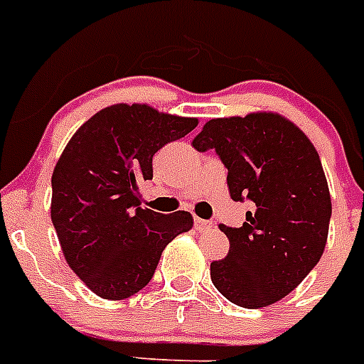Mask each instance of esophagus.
I'll return each mask as SVG.
<instances>
[{"mask_svg": "<svg viewBox=\"0 0 364 364\" xmlns=\"http://www.w3.org/2000/svg\"><path fill=\"white\" fill-rule=\"evenodd\" d=\"M194 228H196L198 231H207V229L213 228V222H210V220L200 218V216H194Z\"/></svg>", "mask_w": 364, "mask_h": 364, "instance_id": "1", "label": "esophagus"}]
</instances>
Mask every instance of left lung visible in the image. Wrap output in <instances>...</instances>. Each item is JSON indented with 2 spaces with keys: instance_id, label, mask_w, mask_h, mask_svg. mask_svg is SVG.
<instances>
[{
  "instance_id": "left-lung-1",
  "label": "left lung",
  "mask_w": 364,
  "mask_h": 364,
  "mask_svg": "<svg viewBox=\"0 0 364 364\" xmlns=\"http://www.w3.org/2000/svg\"><path fill=\"white\" fill-rule=\"evenodd\" d=\"M228 168L229 194L253 203L240 228L220 225L228 257L210 279L231 304L261 309L285 298L316 267L328 240L331 196L318 151L277 112L213 118L192 140Z\"/></svg>"
}]
</instances>
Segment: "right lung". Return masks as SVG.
<instances>
[{"mask_svg": "<svg viewBox=\"0 0 364 364\" xmlns=\"http://www.w3.org/2000/svg\"><path fill=\"white\" fill-rule=\"evenodd\" d=\"M196 125L146 103H116L88 118L60 154L51 222L68 267L100 298L125 300L144 289L166 244L192 229L187 210L140 207L139 185L154 177L159 149Z\"/></svg>", "mask_w": 364, "mask_h": 364, "instance_id": "right-lung-1", "label": "right lung"}]
</instances>
